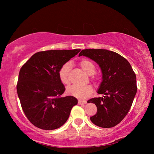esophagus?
<instances>
[{"label": "esophagus", "mask_w": 154, "mask_h": 154, "mask_svg": "<svg viewBox=\"0 0 154 154\" xmlns=\"http://www.w3.org/2000/svg\"><path fill=\"white\" fill-rule=\"evenodd\" d=\"M85 103H86V101L85 100H79V101H78V104H79V105H83V104H85Z\"/></svg>", "instance_id": "obj_1"}]
</instances>
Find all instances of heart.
<instances>
[{
    "label": "heart",
    "mask_w": 154,
    "mask_h": 154,
    "mask_svg": "<svg viewBox=\"0 0 154 154\" xmlns=\"http://www.w3.org/2000/svg\"><path fill=\"white\" fill-rule=\"evenodd\" d=\"M82 69L88 75H92L95 73L96 66L93 62L90 60L84 59L79 62ZM71 64L66 62L62 65L58 71V76L60 80L64 84H68L69 83V75L71 70ZM93 88L90 85H71L67 88L66 92L69 95L72 96L79 99L87 98L92 94Z\"/></svg>",
    "instance_id": "heart-1"
}]
</instances>
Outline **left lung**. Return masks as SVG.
I'll return each mask as SVG.
<instances>
[{
	"label": "left lung",
	"mask_w": 154,
	"mask_h": 154,
	"mask_svg": "<svg viewBox=\"0 0 154 154\" xmlns=\"http://www.w3.org/2000/svg\"><path fill=\"white\" fill-rule=\"evenodd\" d=\"M85 56L98 64L102 82L97 93L103 97L91 98L97 112L90 120L99 127H113L123 119L131 107L137 94V78L131 65L116 52L103 49H83L79 56Z\"/></svg>",
	"instance_id": "obj_1"
}]
</instances>
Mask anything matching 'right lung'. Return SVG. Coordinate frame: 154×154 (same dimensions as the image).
<instances>
[{"label":"right lung","instance_id":"right-lung-1","mask_svg":"<svg viewBox=\"0 0 154 154\" xmlns=\"http://www.w3.org/2000/svg\"><path fill=\"white\" fill-rule=\"evenodd\" d=\"M81 49L37 52L21 68L17 92L21 105L31 123L43 130H55L65 124L77 99L63 97L65 87L58 71Z\"/></svg>","mask_w":154,"mask_h":154}]
</instances>
